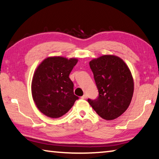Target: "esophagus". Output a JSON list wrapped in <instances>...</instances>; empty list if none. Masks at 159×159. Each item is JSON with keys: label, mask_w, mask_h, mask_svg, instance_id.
<instances>
[{"label": "esophagus", "mask_w": 159, "mask_h": 159, "mask_svg": "<svg viewBox=\"0 0 159 159\" xmlns=\"http://www.w3.org/2000/svg\"><path fill=\"white\" fill-rule=\"evenodd\" d=\"M80 98L83 99H87V95H85H85H83Z\"/></svg>", "instance_id": "1"}]
</instances>
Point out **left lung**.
<instances>
[{
  "label": "left lung",
  "instance_id": "obj_1",
  "mask_svg": "<svg viewBox=\"0 0 159 159\" xmlns=\"http://www.w3.org/2000/svg\"><path fill=\"white\" fill-rule=\"evenodd\" d=\"M99 95L88 103L105 120L119 117L128 109L133 95L134 83L128 66L114 55H103L90 61Z\"/></svg>",
  "mask_w": 159,
  "mask_h": 159
}]
</instances>
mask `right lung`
I'll list each match as a JSON object with an SVG mask.
<instances>
[{
  "instance_id": "obj_1",
  "label": "right lung",
  "mask_w": 159,
  "mask_h": 159,
  "mask_svg": "<svg viewBox=\"0 0 159 159\" xmlns=\"http://www.w3.org/2000/svg\"><path fill=\"white\" fill-rule=\"evenodd\" d=\"M77 62L75 58L52 57L36 69L31 83L32 96L38 109L47 116H62L79 99L69 77Z\"/></svg>"
}]
</instances>
